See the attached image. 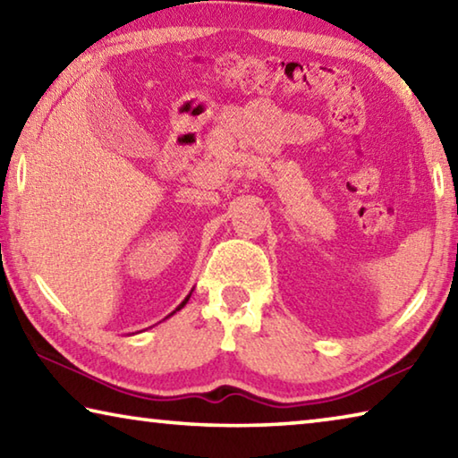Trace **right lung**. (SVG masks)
I'll list each match as a JSON object with an SVG mask.
<instances>
[{
  "instance_id": "1",
  "label": "right lung",
  "mask_w": 458,
  "mask_h": 458,
  "mask_svg": "<svg viewBox=\"0 0 458 458\" xmlns=\"http://www.w3.org/2000/svg\"><path fill=\"white\" fill-rule=\"evenodd\" d=\"M188 299H190V297H188ZM188 299H185V301H183V303H182V305H180V307H177V311H180V309H182V307H183V305H185V303H188Z\"/></svg>"
}]
</instances>
